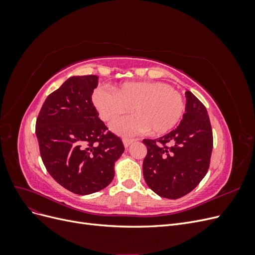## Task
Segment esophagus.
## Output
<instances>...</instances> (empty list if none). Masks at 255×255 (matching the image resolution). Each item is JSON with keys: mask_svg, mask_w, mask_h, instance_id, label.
I'll list each match as a JSON object with an SVG mask.
<instances>
[{"mask_svg": "<svg viewBox=\"0 0 255 255\" xmlns=\"http://www.w3.org/2000/svg\"><path fill=\"white\" fill-rule=\"evenodd\" d=\"M134 141H135L134 139H129V138H125V139H123V144H125L126 148H128V146L132 142H134Z\"/></svg>", "mask_w": 255, "mask_h": 255, "instance_id": "esophagus-1", "label": "esophagus"}]
</instances>
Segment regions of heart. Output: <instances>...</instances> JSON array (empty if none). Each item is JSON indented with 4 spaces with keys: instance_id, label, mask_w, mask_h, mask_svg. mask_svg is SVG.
I'll return each instance as SVG.
<instances>
[{
    "instance_id": "1",
    "label": "heart",
    "mask_w": 255,
    "mask_h": 255,
    "mask_svg": "<svg viewBox=\"0 0 255 255\" xmlns=\"http://www.w3.org/2000/svg\"><path fill=\"white\" fill-rule=\"evenodd\" d=\"M92 102L105 122H112L130 109L135 115L122 118L112 126L123 136H133L148 129L152 134L171 130L183 117L184 98L170 85L161 82H129L109 89L99 87Z\"/></svg>"
}]
</instances>
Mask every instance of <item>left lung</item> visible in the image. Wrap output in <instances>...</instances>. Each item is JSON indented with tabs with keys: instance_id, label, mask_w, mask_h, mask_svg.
<instances>
[{
	"instance_id": "1",
	"label": "left lung",
	"mask_w": 255,
	"mask_h": 255,
	"mask_svg": "<svg viewBox=\"0 0 255 255\" xmlns=\"http://www.w3.org/2000/svg\"><path fill=\"white\" fill-rule=\"evenodd\" d=\"M180 126L156 139H143L142 171L146 185L158 196L179 199L195 189L210 167L213 132L202 102L186 91Z\"/></svg>"
}]
</instances>
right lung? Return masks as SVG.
Wrapping results in <instances>:
<instances>
[{
  "instance_id": "right-lung-1",
  "label": "right lung",
  "mask_w": 255,
  "mask_h": 255,
  "mask_svg": "<svg viewBox=\"0 0 255 255\" xmlns=\"http://www.w3.org/2000/svg\"><path fill=\"white\" fill-rule=\"evenodd\" d=\"M97 75L72 76L48 96L36 120L40 155L50 175L76 195L105 188L125 151L99 118L91 96Z\"/></svg>"
}]
</instances>
